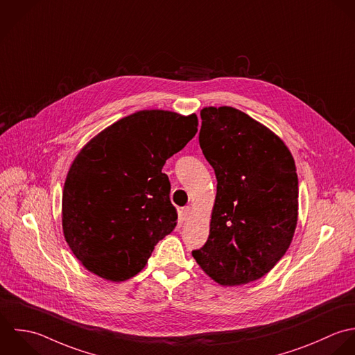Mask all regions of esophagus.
I'll return each mask as SVG.
<instances>
[{"mask_svg": "<svg viewBox=\"0 0 355 355\" xmlns=\"http://www.w3.org/2000/svg\"><path fill=\"white\" fill-rule=\"evenodd\" d=\"M190 215H191V208L190 207L182 208V211H180V219L182 220H187L190 218Z\"/></svg>", "mask_w": 355, "mask_h": 355, "instance_id": "34e87169", "label": "esophagus"}]
</instances>
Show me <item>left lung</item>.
Masks as SVG:
<instances>
[{"label":"left lung","instance_id":"obj_1","mask_svg":"<svg viewBox=\"0 0 355 355\" xmlns=\"http://www.w3.org/2000/svg\"><path fill=\"white\" fill-rule=\"evenodd\" d=\"M201 119L200 146L218 191L209 236L191 253L218 284H248L267 274L293 238L295 161L278 136L236 109L205 107Z\"/></svg>","mask_w":355,"mask_h":355}]
</instances>
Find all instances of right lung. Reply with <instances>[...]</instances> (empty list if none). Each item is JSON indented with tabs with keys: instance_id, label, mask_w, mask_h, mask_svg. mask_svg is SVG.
Returning a JSON list of instances; mask_svg holds the SVG:
<instances>
[{
	"instance_id": "1",
	"label": "right lung",
	"mask_w": 355,
	"mask_h": 355,
	"mask_svg": "<svg viewBox=\"0 0 355 355\" xmlns=\"http://www.w3.org/2000/svg\"><path fill=\"white\" fill-rule=\"evenodd\" d=\"M196 114L143 110L94 137L64 183V238L76 257L110 281L136 275L176 226L162 166L197 133Z\"/></svg>"
}]
</instances>
